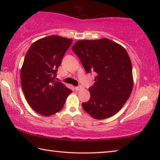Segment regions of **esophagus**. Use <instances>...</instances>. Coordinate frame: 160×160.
<instances>
[{"label": "esophagus", "mask_w": 160, "mask_h": 160, "mask_svg": "<svg viewBox=\"0 0 160 160\" xmlns=\"http://www.w3.org/2000/svg\"><path fill=\"white\" fill-rule=\"evenodd\" d=\"M82 88V86H77V87H75V90H77V91H79V90H80Z\"/></svg>", "instance_id": "esophagus-1"}]
</instances>
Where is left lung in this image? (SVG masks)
<instances>
[{
	"label": "left lung",
	"instance_id": "1",
	"mask_svg": "<svg viewBox=\"0 0 160 160\" xmlns=\"http://www.w3.org/2000/svg\"><path fill=\"white\" fill-rule=\"evenodd\" d=\"M72 49L86 72L97 73L89 88L90 99L82 104L84 110L96 119L116 114L128 99L133 85L131 61L125 48L104 38L78 41Z\"/></svg>",
	"mask_w": 160,
	"mask_h": 160
}]
</instances>
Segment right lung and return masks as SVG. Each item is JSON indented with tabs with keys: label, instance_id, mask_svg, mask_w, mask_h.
<instances>
[{
	"label": "right lung",
	"instance_id": "obj_1",
	"mask_svg": "<svg viewBox=\"0 0 160 160\" xmlns=\"http://www.w3.org/2000/svg\"><path fill=\"white\" fill-rule=\"evenodd\" d=\"M72 42V39L51 35L33 43L26 53L20 72L22 88L30 107L43 116L61 111L72 92L55 80Z\"/></svg>",
	"mask_w": 160,
	"mask_h": 160
}]
</instances>
